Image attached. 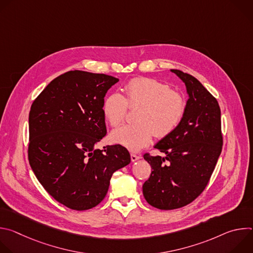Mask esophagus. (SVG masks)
<instances>
[{"label": "esophagus", "mask_w": 253, "mask_h": 253, "mask_svg": "<svg viewBox=\"0 0 253 253\" xmlns=\"http://www.w3.org/2000/svg\"><path fill=\"white\" fill-rule=\"evenodd\" d=\"M141 158V155H137V154H134V153H131V161L132 162H135L136 160L140 159Z\"/></svg>", "instance_id": "34e87169"}]
</instances>
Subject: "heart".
Instances as JSON below:
<instances>
[{"label":"heart","instance_id":"heart-1","mask_svg":"<svg viewBox=\"0 0 253 253\" xmlns=\"http://www.w3.org/2000/svg\"><path fill=\"white\" fill-rule=\"evenodd\" d=\"M124 96L113 93L103 103L106 120L113 127L126 119L128 108H137L133 124L125 125L111 134L113 142L131 151H138L151 142L154 135L163 138L181 123L186 102L178 91L149 77L131 79L123 88Z\"/></svg>","mask_w":253,"mask_h":253}]
</instances>
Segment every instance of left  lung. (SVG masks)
<instances>
[{"instance_id": "obj_1", "label": "left lung", "mask_w": 253, "mask_h": 253, "mask_svg": "<svg viewBox=\"0 0 253 253\" xmlns=\"http://www.w3.org/2000/svg\"><path fill=\"white\" fill-rule=\"evenodd\" d=\"M171 71L186 85V110L178 127L155 145L166 157L143 155L152 169L143 184V195L162 210L183 207L203 192L223 145L217 100L195 77Z\"/></svg>"}]
</instances>
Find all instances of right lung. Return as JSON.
<instances>
[{
  "label": "right lung",
  "instance_id": "1",
  "mask_svg": "<svg viewBox=\"0 0 253 253\" xmlns=\"http://www.w3.org/2000/svg\"><path fill=\"white\" fill-rule=\"evenodd\" d=\"M118 81L105 74L69 71L55 78L31 106V168L45 190L70 209L98 205L113 173L131 161L119 144L94 149L107 133L104 97Z\"/></svg>",
  "mask_w": 253,
  "mask_h": 253
}]
</instances>
